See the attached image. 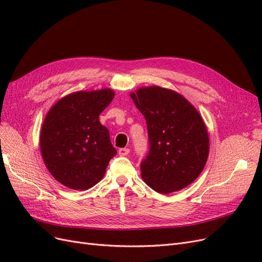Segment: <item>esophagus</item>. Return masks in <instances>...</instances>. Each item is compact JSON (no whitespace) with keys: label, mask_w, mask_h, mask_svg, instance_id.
<instances>
[{"label":"esophagus","mask_w":262,"mask_h":262,"mask_svg":"<svg viewBox=\"0 0 262 262\" xmlns=\"http://www.w3.org/2000/svg\"><path fill=\"white\" fill-rule=\"evenodd\" d=\"M118 153H119V155H120V156H126V155H128V154L130 153V149L126 148V147H124V148H119Z\"/></svg>","instance_id":"obj_1"}]
</instances>
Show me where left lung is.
<instances>
[{
	"label": "left lung",
	"mask_w": 262,
	"mask_h": 262,
	"mask_svg": "<svg viewBox=\"0 0 262 262\" xmlns=\"http://www.w3.org/2000/svg\"><path fill=\"white\" fill-rule=\"evenodd\" d=\"M130 96L147 125L149 150L141 163L145 184L163 194L189 186L209 156L202 117L184 96L160 86L142 87Z\"/></svg>",
	"instance_id": "8db88e82"
}]
</instances>
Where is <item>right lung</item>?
Returning a JSON list of instances; mask_svg holds the SVG:
<instances>
[{"instance_id": "add662e5", "label": "right lung", "mask_w": 262, "mask_h": 262, "mask_svg": "<svg viewBox=\"0 0 262 262\" xmlns=\"http://www.w3.org/2000/svg\"><path fill=\"white\" fill-rule=\"evenodd\" d=\"M110 89L76 92L61 98L47 114L40 150L53 178L68 188L86 190L104 177L117 154L99 115L112 102Z\"/></svg>"}]
</instances>
